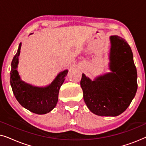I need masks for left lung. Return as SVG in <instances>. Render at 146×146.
<instances>
[{
	"label": "left lung",
	"mask_w": 146,
	"mask_h": 146,
	"mask_svg": "<svg viewBox=\"0 0 146 146\" xmlns=\"http://www.w3.org/2000/svg\"><path fill=\"white\" fill-rule=\"evenodd\" d=\"M110 72L94 80L82 74L80 86L84 100L93 113L100 116H117L127 108L137 89V70L133 53L127 42L114 35L110 37Z\"/></svg>",
	"instance_id": "left-lung-1"
}]
</instances>
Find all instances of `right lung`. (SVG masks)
<instances>
[{
    "label": "right lung",
    "mask_w": 146,
    "mask_h": 146,
    "mask_svg": "<svg viewBox=\"0 0 146 146\" xmlns=\"http://www.w3.org/2000/svg\"><path fill=\"white\" fill-rule=\"evenodd\" d=\"M21 45V42L11 63L10 82L12 90L16 99L22 106L36 114H46L56 106L60 88L68 70L60 72L49 85L44 87L35 86L25 82L21 78L17 70Z\"/></svg>",
    "instance_id": "1"
}]
</instances>
